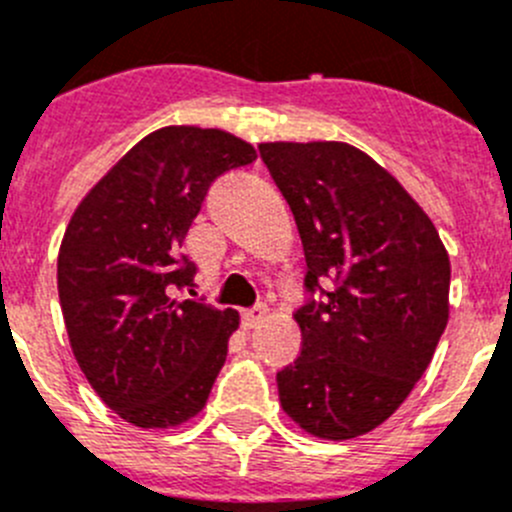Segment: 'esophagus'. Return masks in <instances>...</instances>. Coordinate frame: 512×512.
I'll use <instances>...</instances> for the list:
<instances>
[{
    "mask_svg": "<svg viewBox=\"0 0 512 512\" xmlns=\"http://www.w3.org/2000/svg\"><path fill=\"white\" fill-rule=\"evenodd\" d=\"M264 316H266V306L264 304H256V306H253V309L243 311L241 321H243V326H246V329H253V326H259L261 321H264Z\"/></svg>",
    "mask_w": 512,
    "mask_h": 512,
    "instance_id": "1",
    "label": "esophagus"
}]
</instances>
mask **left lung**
I'll list each match as a JSON object with an SVG mask.
<instances>
[{"mask_svg": "<svg viewBox=\"0 0 512 512\" xmlns=\"http://www.w3.org/2000/svg\"><path fill=\"white\" fill-rule=\"evenodd\" d=\"M296 218L309 299L301 354L276 374L286 415L352 440L394 415L432 362L450 314V259L397 178L347 143H261Z\"/></svg>", "mask_w": 512, "mask_h": 512, "instance_id": "8db88e82", "label": "left lung"}]
</instances>
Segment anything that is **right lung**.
<instances>
[{
    "label": "right lung",
    "instance_id": "obj_1",
    "mask_svg": "<svg viewBox=\"0 0 512 512\" xmlns=\"http://www.w3.org/2000/svg\"><path fill=\"white\" fill-rule=\"evenodd\" d=\"M256 160L246 140L170 125L145 135L82 198L57 259L72 354L100 399L145 430L206 405L238 311L173 299L196 264L180 246L213 180Z\"/></svg>",
    "mask_w": 512,
    "mask_h": 512
}]
</instances>
